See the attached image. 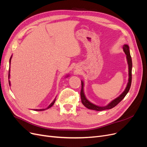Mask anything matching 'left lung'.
Masks as SVG:
<instances>
[{"label": "left lung", "mask_w": 147, "mask_h": 147, "mask_svg": "<svg viewBox=\"0 0 147 147\" xmlns=\"http://www.w3.org/2000/svg\"><path fill=\"white\" fill-rule=\"evenodd\" d=\"M123 50L124 53L126 55V58L127 60V63H128L129 65V82L127 84V85L125 88V89L124 91L118 97L113 100L112 101L111 103L107 105L106 106H96L92 103H91L90 101H89L85 95L84 92V82L81 81L82 82V88H81V91H80V97H81V100H82V103L86 107H87L88 109H92V110H95L97 111H104L106 109H111L112 108L114 107L115 106H116L119 102L122 100L127 95V94L128 93L129 91V89L131 86V70H132V61H131V58L130 56V50H129V47L127 44H124L123 46Z\"/></svg>", "instance_id": "obj_1"}]
</instances>
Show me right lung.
<instances>
[{"label":"right lung","mask_w":147,"mask_h":147,"mask_svg":"<svg viewBox=\"0 0 147 147\" xmlns=\"http://www.w3.org/2000/svg\"><path fill=\"white\" fill-rule=\"evenodd\" d=\"M11 58H12V56H11V58H10V59H9V63H11ZM9 72H10V69H9V73H8V79H9V76H10V74H9ZM9 85H10V81L9 80ZM55 101H56V98L53 100V101L52 102V103H51L48 107H47V109H49V108H50V107H52L53 105H54V103H55ZM45 109H35V111H44Z\"/></svg>","instance_id":"1"}]
</instances>
